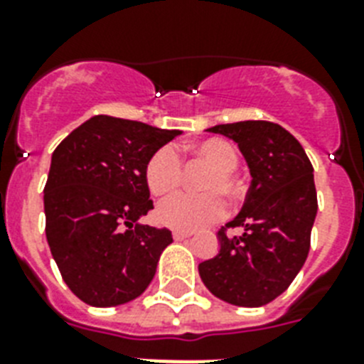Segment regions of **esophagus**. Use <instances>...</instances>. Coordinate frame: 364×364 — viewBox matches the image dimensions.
Instances as JSON below:
<instances>
[{
  "label": "esophagus",
  "instance_id": "34e87169",
  "mask_svg": "<svg viewBox=\"0 0 364 364\" xmlns=\"http://www.w3.org/2000/svg\"><path fill=\"white\" fill-rule=\"evenodd\" d=\"M193 232L191 230H173V238L176 240H185V238H191Z\"/></svg>",
  "mask_w": 364,
  "mask_h": 364
}]
</instances>
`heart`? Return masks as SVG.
Instances as JSON below:
<instances>
[{
	"label": "heart",
	"mask_w": 364,
	"mask_h": 364,
	"mask_svg": "<svg viewBox=\"0 0 364 364\" xmlns=\"http://www.w3.org/2000/svg\"><path fill=\"white\" fill-rule=\"evenodd\" d=\"M188 156L210 166L200 187L205 193L173 194L156 208V221L177 230H196L225 215L227 204L218 193L234 200L242 194L243 187L236 177L238 151L232 143L221 137H211L193 143L183 151ZM181 159L173 147L164 145L154 151L145 166V183L154 196L173 193L181 183Z\"/></svg>",
	"instance_id": "obj_1"
}]
</instances>
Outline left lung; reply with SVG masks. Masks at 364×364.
Wrapping results in <instances>:
<instances>
[{"mask_svg": "<svg viewBox=\"0 0 364 364\" xmlns=\"http://www.w3.org/2000/svg\"><path fill=\"white\" fill-rule=\"evenodd\" d=\"M208 130L238 143L253 179L242 211L217 232L219 253L200 262V277L217 299L259 308L277 299L306 262L317 213L314 168L296 137L276 122ZM236 226L244 232L227 237L226 228Z\"/></svg>", "mask_w": 364, "mask_h": 364, "instance_id": "8db88e82", "label": "left lung"}]
</instances>
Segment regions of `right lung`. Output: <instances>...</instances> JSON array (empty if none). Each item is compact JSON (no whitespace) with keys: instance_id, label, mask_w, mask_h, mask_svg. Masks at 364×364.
Instances as JSON below:
<instances>
[{"instance_id":"1","label":"right lung","mask_w":364,"mask_h":364,"mask_svg":"<svg viewBox=\"0 0 364 364\" xmlns=\"http://www.w3.org/2000/svg\"><path fill=\"white\" fill-rule=\"evenodd\" d=\"M96 115L54 149L45 185V232L71 293L96 308L126 304L153 282L168 228L141 225L153 210L145 166L179 136Z\"/></svg>"}]
</instances>
